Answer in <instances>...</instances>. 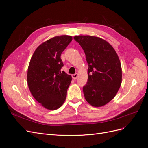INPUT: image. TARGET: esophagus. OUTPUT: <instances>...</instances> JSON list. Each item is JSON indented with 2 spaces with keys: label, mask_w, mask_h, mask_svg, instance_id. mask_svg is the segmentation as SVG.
I'll return each mask as SVG.
<instances>
[{
  "label": "esophagus",
  "mask_w": 148,
  "mask_h": 148,
  "mask_svg": "<svg viewBox=\"0 0 148 148\" xmlns=\"http://www.w3.org/2000/svg\"><path fill=\"white\" fill-rule=\"evenodd\" d=\"M78 73H75V74L71 75V77H72V78H73V79H77V78H78Z\"/></svg>",
  "instance_id": "1"
}]
</instances>
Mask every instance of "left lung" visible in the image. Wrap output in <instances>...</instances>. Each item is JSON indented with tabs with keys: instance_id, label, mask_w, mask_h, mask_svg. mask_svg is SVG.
<instances>
[{
	"instance_id": "left-lung-1",
	"label": "left lung",
	"mask_w": 148,
	"mask_h": 148,
	"mask_svg": "<svg viewBox=\"0 0 148 148\" xmlns=\"http://www.w3.org/2000/svg\"><path fill=\"white\" fill-rule=\"evenodd\" d=\"M88 64V82L83 88L85 99L94 107H101L117 95L122 83V66L113 47L102 38L76 36Z\"/></svg>"
}]
</instances>
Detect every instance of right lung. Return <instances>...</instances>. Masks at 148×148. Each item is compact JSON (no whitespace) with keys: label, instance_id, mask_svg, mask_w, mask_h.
Returning a JSON list of instances; mask_svg holds the SVG:
<instances>
[{"label":"right lung","instance_id":"right-lung-1","mask_svg":"<svg viewBox=\"0 0 148 148\" xmlns=\"http://www.w3.org/2000/svg\"><path fill=\"white\" fill-rule=\"evenodd\" d=\"M72 41L71 36L53 37L39 45L30 60L27 82L31 95L44 107L56 110L65 101L71 77L61 71L60 56Z\"/></svg>","mask_w":148,"mask_h":148}]
</instances>
